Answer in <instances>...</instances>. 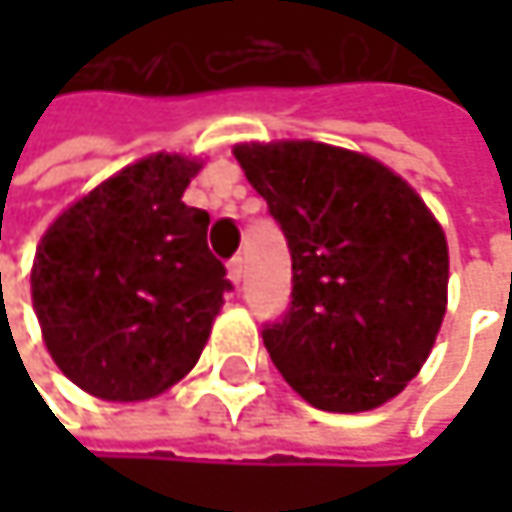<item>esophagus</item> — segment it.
<instances>
[{
	"mask_svg": "<svg viewBox=\"0 0 512 512\" xmlns=\"http://www.w3.org/2000/svg\"><path fill=\"white\" fill-rule=\"evenodd\" d=\"M228 278L240 287V281H243V257L237 255V257H231L228 260Z\"/></svg>",
	"mask_w": 512,
	"mask_h": 512,
	"instance_id": "34e87169",
	"label": "esophagus"
}]
</instances>
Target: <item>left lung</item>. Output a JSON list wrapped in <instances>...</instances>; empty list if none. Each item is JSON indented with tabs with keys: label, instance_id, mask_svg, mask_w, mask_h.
I'll use <instances>...</instances> for the list:
<instances>
[{
	"label": "left lung",
	"instance_id": "8db88e82",
	"mask_svg": "<svg viewBox=\"0 0 512 512\" xmlns=\"http://www.w3.org/2000/svg\"><path fill=\"white\" fill-rule=\"evenodd\" d=\"M281 228L293 290L263 323L278 373L323 412L376 409L421 370L448 305V243L382 162L320 142L240 145Z\"/></svg>",
	"mask_w": 512,
	"mask_h": 512
}]
</instances>
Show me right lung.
<instances>
[{
    "label": "right lung",
    "instance_id": "right-lung-1",
    "mask_svg": "<svg viewBox=\"0 0 512 512\" xmlns=\"http://www.w3.org/2000/svg\"><path fill=\"white\" fill-rule=\"evenodd\" d=\"M201 165L156 154L67 207L32 266V302L61 373L103 400H148L201 356L228 269L207 246V210L183 189Z\"/></svg>",
    "mask_w": 512,
    "mask_h": 512
}]
</instances>
